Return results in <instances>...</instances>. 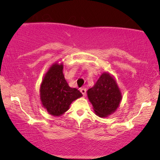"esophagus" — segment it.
Returning <instances> with one entry per match:
<instances>
[{"label": "esophagus", "instance_id": "1", "mask_svg": "<svg viewBox=\"0 0 160 160\" xmlns=\"http://www.w3.org/2000/svg\"><path fill=\"white\" fill-rule=\"evenodd\" d=\"M80 91H81V92L82 93L83 95H84V96L86 95V92H87L86 89H85V88H82V89H80Z\"/></svg>", "mask_w": 160, "mask_h": 160}]
</instances>
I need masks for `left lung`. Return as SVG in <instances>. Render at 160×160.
<instances>
[{"label":"left lung","mask_w":160,"mask_h":160,"mask_svg":"<svg viewBox=\"0 0 160 160\" xmlns=\"http://www.w3.org/2000/svg\"><path fill=\"white\" fill-rule=\"evenodd\" d=\"M87 95L96 114L100 117L114 112L122 99L117 82L107 73H102L95 86L88 89Z\"/></svg>","instance_id":"1"}]
</instances>
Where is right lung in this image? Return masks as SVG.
I'll list each match as a JSON object with an SVG mask.
<instances>
[{
	"instance_id": "right-lung-1",
	"label": "right lung",
	"mask_w": 160,
	"mask_h": 160,
	"mask_svg": "<svg viewBox=\"0 0 160 160\" xmlns=\"http://www.w3.org/2000/svg\"><path fill=\"white\" fill-rule=\"evenodd\" d=\"M62 69V64L52 65L45 74L41 85V103L49 114L55 117L64 113L73 100L82 96L79 90L69 87Z\"/></svg>"
}]
</instances>
